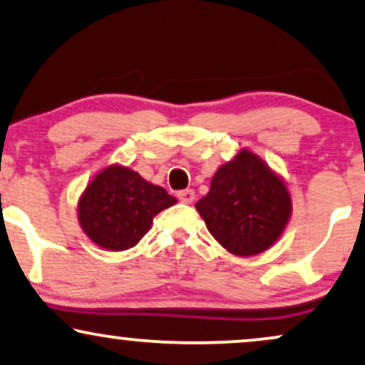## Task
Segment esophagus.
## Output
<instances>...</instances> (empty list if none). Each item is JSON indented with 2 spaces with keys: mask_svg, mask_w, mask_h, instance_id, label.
<instances>
[{
  "mask_svg": "<svg viewBox=\"0 0 365 365\" xmlns=\"http://www.w3.org/2000/svg\"><path fill=\"white\" fill-rule=\"evenodd\" d=\"M178 198L183 202V204H192L193 200H195V192L192 190V188H185V190H180L178 193Z\"/></svg>",
  "mask_w": 365,
  "mask_h": 365,
  "instance_id": "34e87169",
  "label": "esophagus"
}]
</instances>
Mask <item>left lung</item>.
Returning a JSON list of instances; mask_svg holds the SVG:
<instances>
[{"label":"left lung","instance_id":"left-lung-1","mask_svg":"<svg viewBox=\"0 0 365 365\" xmlns=\"http://www.w3.org/2000/svg\"><path fill=\"white\" fill-rule=\"evenodd\" d=\"M195 207L229 252L255 256L281 236L292 214V198L256 155L241 151L217 170L210 192Z\"/></svg>","mask_w":365,"mask_h":365}]
</instances>
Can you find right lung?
I'll use <instances>...</instances> for the list:
<instances>
[{"label": "right lung", "mask_w": 365, "mask_h": 365, "mask_svg": "<svg viewBox=\"0 0 365 365\" xmlns=\"http://www.w3.org/2000/svg\"><path fill=\"white\" fill-rule=\"evenodd\" d=\"M177 198L151 185L133 170L109 167L86 188L79 202V220L91 241L110 251L136 246L148 232L153 217Z\"/></svg>", "instance_id": "right-lung-1"}]
</instances>
